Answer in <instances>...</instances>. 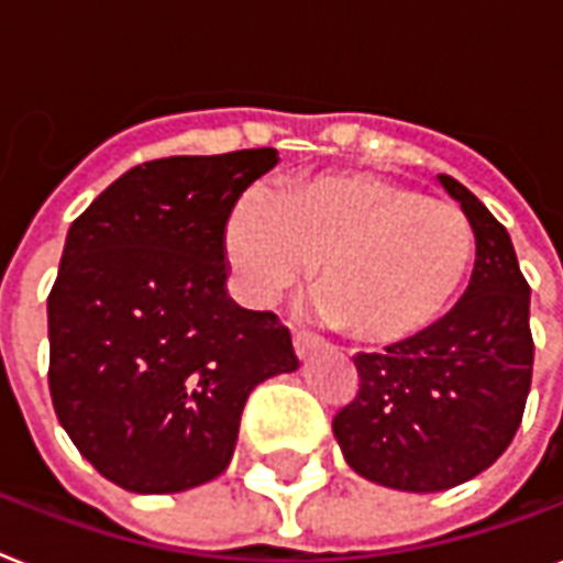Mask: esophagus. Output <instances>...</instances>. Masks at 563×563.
<instances>
[{
	"label": "esophagus",
	"instance_id": "obj_1",
	"mask_svg": "<svg viewBox=\"0 0 563 563\" xmlns=\"http://www.w3.org/2000/svg\"><path fill=\"white\" fill-rule=\"evenodd\" d=\"M291 344H295L297 358H306V355L318 346V338H312L309 332H295V335H291Z\"/></svg>",
	"mask_w": 563,
	"mask_h": 563
}]
</instances>
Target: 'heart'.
Here are the masks:
<instances>
[{
	"instance_id": "obj_1",
	"label": "heart",
	"mask_w": 563,
	"mask_h": 563,
	"mask_svg": "<svg viewBox=\"0 0 563 563\" xmlns=\"http://www.w3.org/2000/svg\"><path fill=\"white\" fill-rule=\"evenodd\" d=\"M474 228L451 202L376 173H321L245 196L225 225L242 300L268 306L309 280L323 321L364 346H399L445 318L474 263Z\"/></svg>"
}]
</instances>
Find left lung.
Instances as JSON below:
<instances>
[{"mask_svg": "<svg viewBox=\"0 0 563 563\" xmlns=\"http://www.w3.org/2000/svg\"><path fill=\"white\" fill-rule=\"evenodd\" d=\"M440 181L474 228L472 283L424 335L355 355L358 390L332 419L355 474L419 495L460 486L504 454L534 361L529 283L506 228L456 178Z\"/></svg>", "mask_w": 563, "mask_h": 563, "instance_id": "1", "label": "left lung"}]
</instances>
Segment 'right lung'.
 I'll return each instance as SVG.
<instances>
[{
    "instance_id": "right-lung-1",
    "label": "right lung",
    "mask_w": 563,
    "mask_h": 563,
    "mask_svg": "<svg viewBox=\"0 0 563 563\" xmlns=\"http://www.w3.org/2000/svg\"><path fill=\"white\" fill-rule=\"evenodd\" d=\"M277 150L132 167L71 222L48 295V390L115 486L170 495L234 456L249 393L297 367L274 312L228 297L225 225Z\"/></svg>"
}]
</instances>
